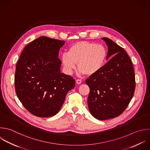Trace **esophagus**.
Returning <instances> with one entry per match:
<instances>
[{
  "mask_svg": "<svg viewBox=\"0 0 150 150\" xmlns=\"http://www.w3.org/2000/svg\"><path fill=\"white\" fill-rule=\"evenodd\" d=\"M76 83H78V84H81V83H82V81L81 80V79H76Z\"/></svg>",
  "mask_w": 150,
  "mask_h": 150,
  "instance_id": "obj_1",
  "label": "esophagus"
}]
</instances>
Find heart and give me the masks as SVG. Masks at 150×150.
I'll use <instances>...</instances> for the list:
<instances>
[{
	"label": "heart",
	"mask_w": 150,
	"mask_h": 150,
	"mask_svg": "<svg viewBox=\"0 0 150 150\" xmlns=\"http://www.w3.org/2000/svg\"><path fill=\"white\" fill-rule=\"evenodd\" d=\"M107 55V50L104 45L82 41L69 47L68 52H64L62 55V62L68 74L72 72L78 62L81 74L93 75L103 68Z\"/></svg>",
	"instance_id": "1"
}]
</instances>
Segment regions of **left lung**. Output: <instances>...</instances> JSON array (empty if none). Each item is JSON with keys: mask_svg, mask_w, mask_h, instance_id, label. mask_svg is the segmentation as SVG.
I'll return each instance as SVG.
<instances>
[{"mask_svg": "<svg viewBox=\"0 0 150 150\" xmlns=\"http://www.w3.org/2000/svg\"><path fill=\"white\" fill-rule=\"evenodd\" d=\"M102 40L108 47L107 59L113 57L86 80L90 89L89 111L100 120L120 116L129 105L136 88L133 65L125 49L109 38Z\"/></svg>", "mask_w": 150, "mask_h": 150, "instance_id": "1", "label": "left lung"}]
</instances>
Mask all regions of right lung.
Segmentation results:
<instances>
[{"mask_svg": "<svg viewBox=\"0 0 150 150\" xmlns=\"http://www.w3.org/2000/svg\"><path fill=\"white\" fill-rule=\"evenodd\" d=\"M65 41L42 36L28 43L18 60L14 75L16 95L23 106L40 117L55 115L69 91L71 76L61 73L60 48Z\"/></svg>", "mask_w": 150, "mask_h": 150, "instance_id": "right-lung-1", "label": "right lung"}]
</instances>
